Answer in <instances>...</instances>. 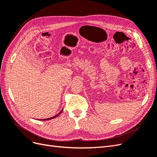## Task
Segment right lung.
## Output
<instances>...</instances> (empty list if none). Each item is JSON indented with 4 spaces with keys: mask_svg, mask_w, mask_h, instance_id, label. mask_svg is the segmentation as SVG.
Here are the masks:
<instances>
[{
    "mask_svg": "<svg viewBox=\"0 0 157 157\" xmlns=\"http://www.w3.org/2000/svg\"><path fill=\"white\" fill-rule=\"evenodd\" d=\"M63 111V109H62V110H61L58 114V115H56V116H54V117H51V118H46V119H42V120H43V121H46V120H50V119H52V118H56V117H58L59 115H60V114L61 113V112H62Z\"/></svg>",
    "mask_w": 157,
    "mask_h": 157,
    "instance_id": "add662e5",
    "label": "right lung"
}]
</instances>
